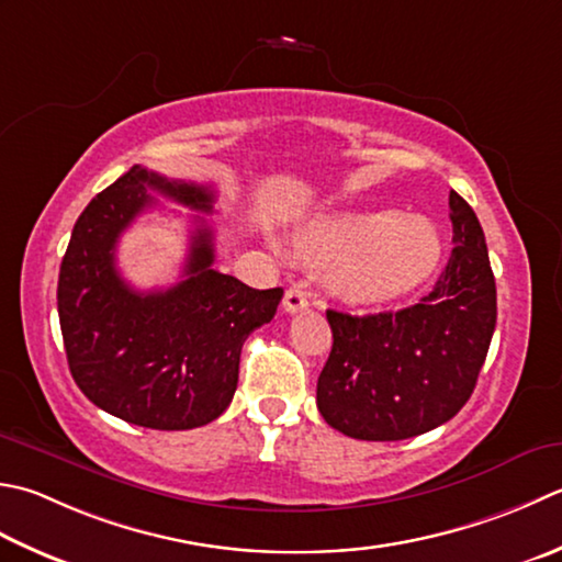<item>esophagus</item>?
I'll return each mask as SVG.
<instances>
[{"label":"esophagus","instance_id":"1","mask_svg":"<svg viewBox=\"0 0 562 562\" xmlns=\"http://www.w3.org/2000/svg\"><path fill=\"white\" fill-rule=\"evenodd\" d=\"M284 312L288 314H296V312H302V310H306V306H310V300H306V294H304V290L302 288H296V284H292V288L284 292Z\"/></svg>","mask_w":562,"mask_h":562}]
</instances>
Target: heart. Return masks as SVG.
<instances>
[{
	"instance_id": "b5f03b06",
	"label": "heart",
	"mask_w": 562,
	"mask_h": 562,
	"mask_svg": "<svg viewBox=\"0 0 562 562\" xmlns=\"http://www.w3.org/2000/svg\"><path fill=\"white\" fill-rule=\"evenodd\" d=\"M294 248L344 302L384 304L412 292L441 258V236L424 216L394 209L324 214L296 231Z\"/></svg>"
}]
</instances>
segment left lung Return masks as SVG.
<instances>
[{"label":"left lung","instance_id":"left-lung-1","mask_svg":"<svg viewBox=\"0 0 562 562\" xmlns=\"http://www.w3.org/2000/svg\"><path fill=\"white\" fill-rule=\"evenodd\" d=\"M453 252L419 304L353 316L328 310L334 346L316 382L328 426L404 441L453 419L477 384L497 324V288L472 206L450 192Z\"/></svg>","mask_w":562,"mask_h":562}]
</instances>
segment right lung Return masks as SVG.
Returning <instances> with one entry per match:
<instances>
[{
	"label": "right lung",
	"instance_id": "1",
	"mask_svg": "<svg viewBox=\"0 0 562 562\" xmlns=\"http://www.w3.org/2000/svg\"><path fill=\"white\" fill-rule=\"evenodd\" d=\"M160 192L212 214L214 190L134 165L87 204L60 262L58 316L77 387L99 409L158 431L218 419L234 400L240 348L278 312L282 288L252 290L214 270V234H192L182 280L138 292L116 270L119 236Z\"/></svg>",
	"mask_w": 562,
	"mask_h": 562
}]
</instances>
